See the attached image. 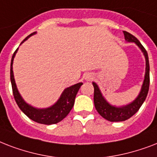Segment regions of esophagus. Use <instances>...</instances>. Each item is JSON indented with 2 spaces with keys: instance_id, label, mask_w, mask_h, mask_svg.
Segmentation results:
<instances>
[{
  "instance_id": "esophagus-1",
  "label": "esophagus",
  "mask_w": 157,
  "mask_h": 157,
  "mask_svg": "<svg viewBox=\"0 0 157 157\" xmlns=\"http://www.w3.org/2000/svg\"><path fill=\"white\" fill-rule=\"evenodd\" d=\"M94 78V76H93V74L92 73H86V75H85V79H86V81H91L92 79Z\"/></svg>"
}]
</instances>
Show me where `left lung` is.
<instances>
[{"mask_svg": "<svg viewBox=\"0 0 157 157\" xmlns=\"http://www.w3.org/2000/svg\"><path fill=\"white\" fill-rule=\"evenodd\" d=\"M124 35V39L128 42H134L136 44L142 52L144 53V55L145 57L146 60V72H145V76H144V81L142 86L141 91L132 103L129 104L121 106V107H115L112 106L110 103L107 102L104 97L101 93L100 90L98 88V85L94 82H93L94 88V106L97 110V112L99 113L100 116L104 118V119L109 121H124L125 120H128L129 118L134 116L142 104L145 101L148 93L149 84H150V67H149V60L147 52L145 50V48L142 45V44L139 42V40L137 39L134 36H133L130 33H127L125 31L123 32Z\"/></svg>", "mask_w": 157, "mask_h": 157, "instance_id": "8db88e82", "label": "left lung"}]
</instances>
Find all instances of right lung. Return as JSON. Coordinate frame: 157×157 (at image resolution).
<instances>
[{
    "mask_svg": "<svg viewBox=\"0 0 157 157\" xmlns=\"http://www.w3.org/2000/svg\"><path fill=\"white\" fill-rule=\"evenodd\" d=\"M36 33L35 32V33L28 36L22 41V43L24 42L26 40H28V38L30 37L31 36L34 35ZM17 51H18V49L15 50V52L13 53L12 59H11L10 81L11 85H12L13 97H14L15 102L18 104V107L27 117H29L31 120H33L34 121L40 123V124H52L61 121L62 120L64 119L67 116V114L70 112V111L73 107L76 94L78 92L80 87L83 85V83L80 82V83H77L74 86H71L68 88L65 89L63 92L62 93L60 98H59V100L57 101L54 105H52L51 107H49L47 108H42V109L33 107V106L28 104L25 101L23 100V98L20 95V94L17 89V86H16L14 77H13V62Z\"/></svg>",
    "mask_w": 157,
    "mask_h": 157,
    "instance_id": "1",
    "label": "right lung"
}]
</instances>
